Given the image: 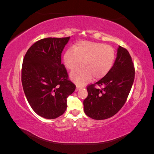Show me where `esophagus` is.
Instances as JSON below:
<instances>
[{
    "label": "esophagus",
    "mask_w": 154,
    "mask_h": 154,
    "mask_svg": "<svg viewBox=\"0 0 154 154\" xmlns=\"http://www.w3.org/2000/svg\"><path fill=\"white\" fill-rule=\"evenodd\" d=\"M82 87H80V86H77L76 87V91H78V90H80V88H82Z\"/></svg>",
    "instance_id": "1"
}]
</instances>
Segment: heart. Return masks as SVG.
<instances>
[{
    "mask_svg": "<svg viewBox=\"0 0 154 154\" xmlns=\"http://www.w3.org/2000/svg\"><path fill=\"white\" fill-rule=\"evenodd\" d=\"M116 58L115 50L110 45L90 41H80L64 53L63 62L66 67L74 71L70 74L71 80L78 85H84L94 76L105 77L112 68Z\"/></svg>",
    "mask_w": 154,
    "mask_h": 154,
    "instance_id": "obj_1",
    "label": "heart"
}]
</instances>
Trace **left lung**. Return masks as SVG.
<instances>
[{
	"label": "left lung",
	"mask_w": 154,
	"mask_h": 154,
	"mask_svg": "<svg viewBox=\"0 0 154 154\" xmlns=\"http://www.w3.org/2000/svg\"><path fill=\"white\" fill-rule=\"evenodd\" d=\"M135 69L128 51L119 45L114 66L106 75L87 87L83 109L92 119L101 120L114 116L122 108L131 90ZM96 85L102 86L97 89Z\"/></svg>",
	"instance_id": "8db88e82"
}]
</instances>
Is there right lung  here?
Listing matches in <instances>:
<instances>
[{
  "label": "right lung",
  "mask_w": 154,
  "mask_h": 154,
  "mask_svg": "<svg viewBox=\"0 0 154 154\" xmlns=\"http://www.w3.org/2000/svg\"><path fill=\"white\" fill-rule=\"evenodd\" d=\"M70 36L37 41L23 60L22 83L32 109L45 119H55L67 109V98L76 85L68 79L61 57Z\"/></svg>",
  "instance_id": "1"
}]
</instances>
